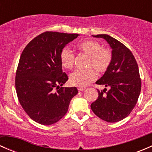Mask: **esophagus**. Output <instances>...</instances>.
<instances>
[{
    "instance_id": "esophagus-1",
    "label": "esophagus",
    "mask_w": 152,
    "mask_h": 152,
    "mask_svg": "<svg viewBox=\"0 0 152 152\" xmlns=\"http://www.w3.org/2000/svg\"><path fill=\"white\" fill-rule=\"evenodd\" d=\"M85 90V87H78V90H79V91H83V90Z\"/></svg>"
}]
</instances>
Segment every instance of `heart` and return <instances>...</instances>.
Instances as JSON below:
<instances>
[{"instance_id": "heart-1", "label": "heart", "mask_w": 152, "mask_h": 152, "mask_svg": "<svg viewBox=\"0 0 152 152\" xmlns=\"http://www.w3.org/2000/svg\"><path fill=\"white\" fill-rule=\"evenodd\" d=\"M77 48L87 56L85 67L88 68L73 71L70 75L69 81L74 86L85 87L96 80L97 78L96 71L99 73H104L108 70L113 62V53L109 49L102 48L99 42L92 39L79 42ZM59 59L62 67L67 70L72 69L75 55L68 48L65 47L61 50Z\"/></svg>"}]
</instances>
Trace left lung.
<instances>
[{
	"mask_svg": "<svg viewBox=\"0 0 152 152\" xmlns=\"http://www.w3.org/2000/svg\"><path fill=\"white\" fill-rule=\"evenodd\" d=\"M94 37L104 39L112 48L113 62L97 85L109 87L100 91L90 107L93 113L105 121H120L130 114L140 96L141 79L138 65L131 50L115 38L107 34Z\"/></svg>",
	"mask_w": 152,
	"mask_h": 152,
	"instance_id": "left-lung-1",
	"label": "left lung"
}]
</instances>
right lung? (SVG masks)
<instances>
[{"label": "right lung", "instance_id": "add662e5", "mask_svg": "<svg viewBox=\"0 0 152 152\" xmlns=\"http://www.w3.org/2000/svg\"><path fill=\"white\" fill-rule=\"evenodd\" d=\"M78 36L45 31L30 41L21 53L15 88L23 109L37 123L51 125L59 121L78 93L76 87H62L68 77L59 59L61 50Z\"/></svg>", "mask_w": 152, "mask_h": 152}]
</instances>
